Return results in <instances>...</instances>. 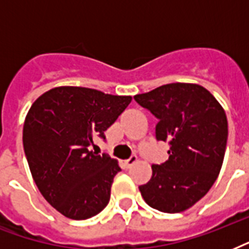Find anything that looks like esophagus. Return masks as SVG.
Masks as SVG:
<instances>
[{"label": "esophagus", "mask_w": 249, "mask_h": 249, "mask_svg": "<svg viewBox=\"0 0 249 249\" xmlns=\"http://www.w3.org/2000/svg\"><path fill=\"white\" fill-rule=\"evenodd\" d=\"M136 161H137V155H132L129 159L125 160V166H126V168H130V166L136 163Z\"/></svg>", "instance_id": "1"}]
</instances>
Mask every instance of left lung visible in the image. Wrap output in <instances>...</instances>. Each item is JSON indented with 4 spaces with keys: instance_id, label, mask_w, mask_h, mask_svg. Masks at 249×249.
Here are the masks:
<instances>
[{
    "instance_id": "8db88e82",
    "label": "left lung",
    "mask_w": 249,
    "mask_h": 249,
    "mask_svg": "<svg viewBox=\"0 0 249 249\" xmlns=\"http://www.w3.org/2000/svg\"><path fill=\"white\" fill-rule=\"evenodd\" d=\"M136 102L158 119L155 136L169 144L165 163L154 164L140 186L144 201L160 212L193 207L218 177L228 142V119L217 99L196 84H166Z\"/></svg>"
}]
</instances>
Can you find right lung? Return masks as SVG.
Masks as SVG:
<instances>
[{"label":"right lung","instance_id":"obj_1","mask_svg":"<svg viewBox=\"0 0 249 249\" xmlns=\"http://www.w3.org/2000/svg\"><path fill=\"white\" fill-rule=\"evenodd\" d=\"M132 102L80 86L54 88L29 108L23 146L42 196L63 216L86 220L108 204L113 177L121 170L107 154L90 151Z\"/></svg>","mask_w":249,"mask_h":249}]
</instances>
